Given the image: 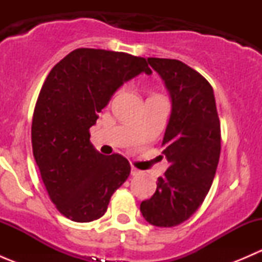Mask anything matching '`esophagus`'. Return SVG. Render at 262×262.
Masks as SVG:
<instances>
[{"mask_svg":"<svg viewBox=\"0 0 262 262\" xmlns=\"http://www.w3.org/2000/svg\"><path fill=\"white\" fill-rule=\"evenodd\" d=\"M130 173H132V175H133V176H138V175H141V171H139L138 168L134 167V166H132Z\"/></svg>","mask_w":262,"mask_h":262,"instance_id":"34e87169","label":"esophagus"}]
</instances>
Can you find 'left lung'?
I'll list each match as a JSON object with an SVG mask.
<instances>
[{
    "label": "left lung",
    "instance_id": "8db88e82",
    "mask_svg": "<svg viewBox=\"0 0 262 262\" xmlns=\"http://www.w3.org/2000/svg\"><path fill=\"white\" fill-rule=\"evenodd\" d=\"M172 99V112L162 141L170 166L150 199L141 204L144 219L156 227L187 221L204 202L221 155V121L213 87L185 63L148 58Z\"/></svg>",
    "mask_w": 262,
    "mask_h": 262
}]
</instances>
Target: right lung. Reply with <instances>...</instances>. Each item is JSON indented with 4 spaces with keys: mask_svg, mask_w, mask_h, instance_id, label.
<instances>
[{
    "mask_svg": "<svg viewBox=\"0 0 262 262\" xmlns=\"http://www.w3.org/2000/svg\"><path fill=\"white\" fill-rule=\"evenodd\" d=\"M142 72L152 73L146 58L78 48L47 76L34 109L31 144L47 192L66 218L99 219L128 179L129 161L97 152L90 128L116 90Z\"/></svg>",
    "mask_w": 262,
    "mask_h": 262,
    "instance_id": "obj_1",
    "label": "right lung"
}]
</instances>
